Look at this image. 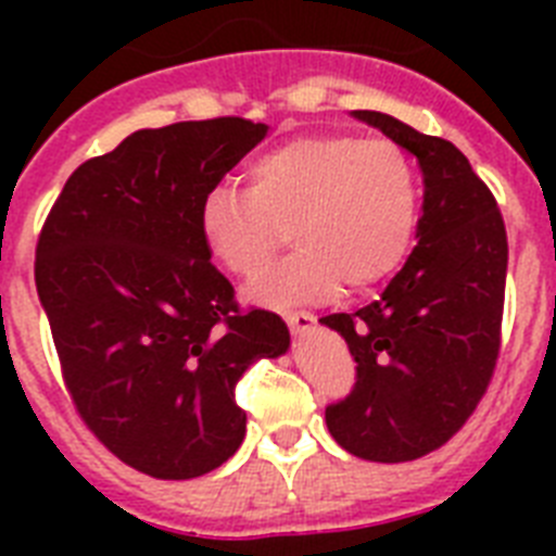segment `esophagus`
<instances>
[{
	"label": "esophagus",
	"mask_w": 556,
	"mask_h": 556,
	"mask_svg": "<svg viewBox=\"0 0 556 556\" xmlns=\"http://www.w3.org/2000/svg\"><path fill=\"white\" fill-rule=\"evenodd\" d=\"M294 323H298V320H294Z\"/></svg>",
	"instance_id": "esophagus-1"
}]
</instances>
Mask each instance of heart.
<instances>
[{
    "label": "heart",
    "instance_id": "heart-1",
    "mask_svg": "<svg viewBox=\"0 0 556 556\" xmlns=\"http://www.w3.org/2000/svg\"><path fill=\"white\" fill-rule=\"evenodd\" d=\"M392 262H395V258H390V262H387V264H384V267H392Z\"/></svg>",
    "mask_w": 556,
    "mask_h": 556
}]
</instances>
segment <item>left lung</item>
I'll list each match as a JSON object with an SVG mask.
<instances>
[{
    "label": "left lung",
    "mask_w": 556,
    "mask_h": 556,
    "mask_svg": "<svg viewBox=\"0 0 556 556\" xmlns=\"http://www.w3.org/2000/svg\"><path fill=\"white\" fill-rule=\"evenodd\" d=\"M258 141L239 116L136 130L72 172L38 236V298L75 409L152 479L225 465L248 424L236 381L287 351L275 314L239 312L205 242V200Z\"/></svg>",
    "instance_id": "obj_1"
}]
</instances>
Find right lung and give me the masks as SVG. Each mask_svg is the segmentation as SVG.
I'll return each instance as SVG.
<instances>
[{
	"label": "right lung",
	"mask_w": 556,
	"mask_h": 556,
	"mask_svg": "<svg viewBox=\"0 0 556 556\" xmlns=\"http://www.w3.org/2000/svg\"><path fill=\"white\" fill-rule=\"evenodd\" d=\"M356 119L424 172L417 248L381 301L337 314L356 384L326 409L331 437L367 462H412L445 445L488 392L501 345L507 230L493 194L454 144L387 113Z\"/></svg>",
	"instance_id": "1"
}]
</instances>
